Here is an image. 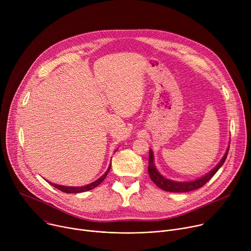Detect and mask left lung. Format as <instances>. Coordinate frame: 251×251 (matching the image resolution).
Masks as SVG:
<instances>
[{
    "instance_id": "obj_1",
    "label": "left lung",
    "mask_w": 251,
    "mask_h": 251,
    "mask_svg": "<svg viewBox=\"0 0 251 251\" xmlns=\"http://www.w3.org/2000/svg\"><path fill=\"white\" fill-rule=\"evenodd\" d=\"M228 150L229 148H227L224 158L222 159V161L216 166V168H213L208 174H206L205 176L198 178L196 181L193 182H185V183H180V182H174L171 180H168V178L164 177L159 172L158 170L155 168L154 165V157H153V151L150 149L149 152V166H148V172H149V176L151 177V180L154 182L155 185H157L160 189L167 191V192H171V193H187V192H192L195 190H198L200 188H201L202 186H204L210 178L216 175V173L220 170V168L224 165L227 154H228Z\"/></svg>"
}]
</instances>
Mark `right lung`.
<instances>
[{
  "mask_svg": "<svg viewBox=\"0 0 251 251\" xmlns=\"http://www.w3.org/2000/svg\"><path fill=\"white\" fill-rule=\"evenodd\" d=\"M110 168H111V164L109 165V168L107 169V171L105 172V174L103 176H101L98 180H96L95 182L87 185V186H83V187H65V186H60V185H56V184H52V183H50L52 187H54L55 189L63 192V193H66V194H77V193H83V192H86V191H90L94 188H96L97 186H99L104 178L106 177L107 174L109 173L110 171Z\"/></svg>",
  "mask_w": 251,
  "mask_h": 251,
  "instance_id": "obj_1",
  "label": "right lung"
}]
</instances>
